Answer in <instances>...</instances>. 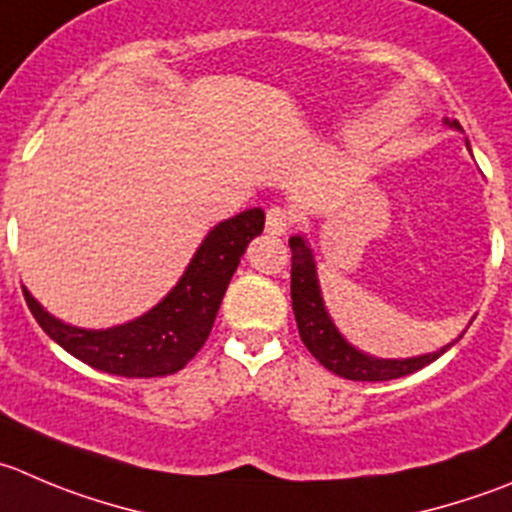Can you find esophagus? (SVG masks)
<instances>
[{
  "label": "esophagus",
  "instance_id": "1",
  "mask_svg": "<svg viewBox=\"0 0 512 512\" xmlns=\"http://www.w3.org/2000/svg\"><path fill=\"white\" fill-rule=\"evenodd\" d=\"M291 226H294V213L289 208L271 206L266 211V233H271V236H284Z\"/></svg>",
  "mask_w": 512,
  "mask_h": 512
}]
</instances>
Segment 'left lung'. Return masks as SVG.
Wrapping results in <instances>:
<instances>
[{
	"mask_svg": "<svg viewBox=\"0 0 512 512\" xmlns=\"http://www.w3.org/2000/svg\"><path fill=\"white\" fill-rule=\"evenodd\" d=\"M450 128L462 130L457 120H445ZM291 246V306H294L296 326H299V337L306 344L311 354L324 364L329 372L339 374L344 379H354V382H387V379L407 377V374L417 372V369L427 367L435 362L437 357L452 347L437 349L432 354H422V357L410 359H377L372 354L359 352L354 344L339 334L334 326L332 316L326 311L324 299H321L319 276H316L314 253H311L309 243L301 236L289 238Z\"/></svg>",
	"mask_w": 512,
	"mask_h": 512,
	"instance_id": "obj_1",
	"label": "left lung"
}]
</instances>
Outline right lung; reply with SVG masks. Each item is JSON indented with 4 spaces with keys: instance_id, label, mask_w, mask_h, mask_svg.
Returning a JSON list of instances; mask_svg holds the SVG:
<instances>
[{
    "instance_id": "right-lung-1",
    "label": "right lung",
    "mask_w": 512,
    "mask_h": 512,
    "mask_svg": "<svg viewBox=\"0 0 512 512\" xmlns=\"http://www.w3.org/2000/svg\"><path fill=\"white\" fill-rule=\"evenodd\" d=\"M264 221L261 208H248L213 226L165 299L128 324L80 329L47 314L27 289L24 299L47 337L80 362L118 377H165L186 367L206 344L233 271Z\"/></svg>"
}]
</instances>
